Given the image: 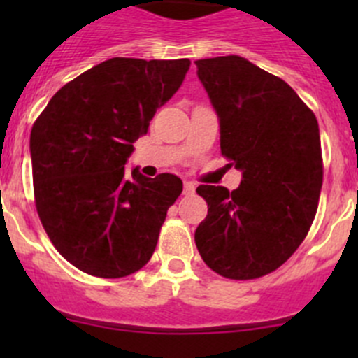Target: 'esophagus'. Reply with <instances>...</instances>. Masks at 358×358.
<instances>
[{
    "label": "esophagus",
    "instance_id": "1",
    "mask_svg": "<svg viewBox=\"0 0 358 358\" xmlns=\"http://www.w3.org/2000/svg\"><path fill=\"white\" fill-rule=\"evenodd\" d=\"M194 192H196V185H194L192 182L183 183V194H185V196H192Z\"/></svg>",
    "mask_w": 358,
    "mask_h": 358
}]
</instances>
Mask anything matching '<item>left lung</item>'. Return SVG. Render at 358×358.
<instances>
[{
	"label": "left lung",
	"instance_id": "8db88e82",
	"mask_svg": "<svg viewBox=\"0 0 358 358\" xmlns=\"http://www.w3.org/2000/svg\"><path fill=\"white\" fill-rule=\"evenodd\" d=\"M220 121V147L243 182L199 185L208 216L196 230L206 265L227 279H258L308 234L322 189L319 122L294 90L239 55L196 60Z\"/></svg>",
	"mask_w": 358,
	"mask_h": 358
}]
</instances>
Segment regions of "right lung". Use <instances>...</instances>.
<instances>
[{"label": "right lung", "instance_id": "1", "mask_svg": "<svg viewBox=\"0 0 358 358\" xmlns=\"http://www.w3.org/2000/svg\"><path fill=\"white\" fill-rule=\"evenodd\" d=\"M189 59L114 57L59 90L31 131L34 199L57 251L83 272L119 279L145 265L182 194L171 173L126 175L133 143L182 86Z\"/></svg>", "mask_w": 358, "mask_h": 358}]
</instances>
